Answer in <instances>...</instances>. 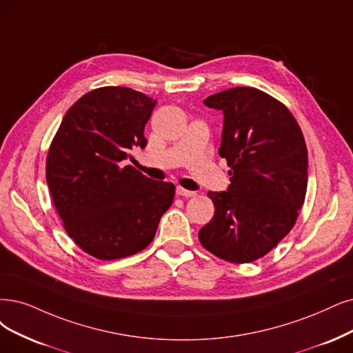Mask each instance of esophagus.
<instances>
[{
  "instance_id": "obj_1",
  "label": "esophagus",
  "mask_w": 353,
  "mask_h": 353,
  "mask_svg": "<svg viewBox=\"0 0 353 353\" xmlns=\"http://www.w3.org/2000/svg\"><path fill=\"white\" fill-rule=\"evenodd\" d=\"M176 193L179 194V196H185V198H193L196 196V192H190V190H186L183 188H177L176 189Z\"/></svg>"
}]
</instances>
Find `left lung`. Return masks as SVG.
<instances>
[{
    "instance_id": "left-lung-1",
    "label": "left lung",
    "mask_w": 353,
    "mask_h": 353,
    "mask_svg": "<svg viewBox=\"0 0 353 353\" xmlns=\"http://www.w3.org/2000/svg\"><path fill=\"white\" fill-rule=\"evenodd\" d=\"M203 103L224 112L218 152L231 168V185L208 193L215 214L199 241L230 263H250L296 223L308 181L305 139L288 108L262 90L228 88Z\"/></svg>"
}]
</instances>
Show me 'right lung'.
Instances as JSON below:
<instances>
[{
  "label": "right lung",
  "mask_w": 353,
  "mask_h": 353,
  "mask_svg": "<svg viewBox=\"0 0 353 353\" xmlns=\"http://www.w3.org/2000/svg\"><path fill=\"white\" fill-rule=\"evenodd\" d=\"M155 100L129 87H100L65 113L50 142L46 181L62 227L99 260L132 256L154 240L174 185L125 165L147 143Z\"/></svg>",
  "instance_id": "right-lung-1"
}]
</instances>
